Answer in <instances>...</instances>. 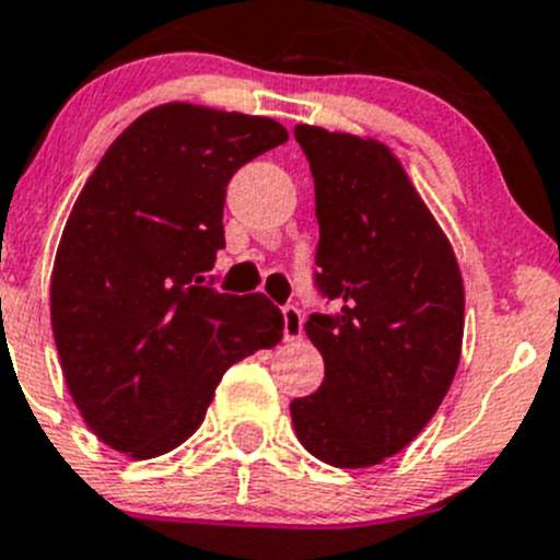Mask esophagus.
I'll return each instance as SVG.
<instances>
[{
  "label": "esophagus",
  "instance_id": "34e87169",
  "mask_svg": "<svg viewBox=\"0 0 560 560\" xmlns=\"http://www.w3.org/2000/svg\"><path fill=\"white\" fill-rule=\"evenodd\" d=\"M281 317H284V339L298 341L303 336V317L298 306H284L281 308Z\"/></svg>",
  "mask_w": 560,
  "mask_h": 560
}]
</instances>
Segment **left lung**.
<instances>
[{
    "label": "left lung",
    "mask_w": 560,
    "mask_h": 560,
    "mask_svg": "<svg viewBox=\"0 0 560 560\" xmlns=\"http://www.w3.org/2000/svg\"><path fill=\"white\" fill-rule=\"evenodd\" d=\"M295 139L317 202L314 284L339 312L303 325L325 380L292 399V427L323 463L369 468L401 452L448 394L463 352V273L385 144L317 125H295Z\"/></svg>",
    "instance_id": "8db88e82"
}]
</instances>
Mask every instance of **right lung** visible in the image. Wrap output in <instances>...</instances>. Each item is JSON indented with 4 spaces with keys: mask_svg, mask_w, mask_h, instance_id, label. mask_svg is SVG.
<instances>
[{
    "mask_svg": "<svg viewBox=\"0 0 560 560\" xmlns=\"http://www.w3.org/2000/svg\"><path fill=\"white\" fill-rule=\"evenodd\" d=\"M284 142L270 117L164 103L81 188L54 259L51 328L81 418L114 452L186 443L226 369L281 341L279 306L215 292L205 273L224 248L226 183Z\"/></svg>",
    "mask_w": 560,
    "mask_h": 560,
    "instance_id": "obj_1",
    "label": "right lung"
}]
</instances>
